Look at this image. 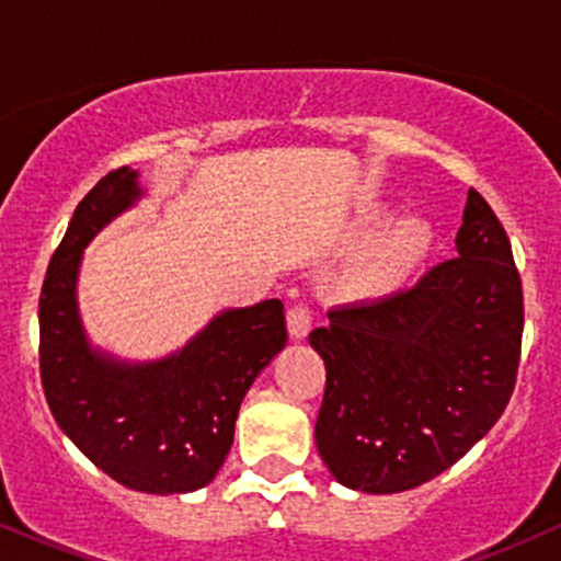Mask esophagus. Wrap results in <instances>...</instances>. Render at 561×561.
<instances>
[{
  "mask_svg": "<svg viewBox=\"0 0 561 561\" xmlns=\"http://www.w3.org/2000/svg\"><path fill=\"white\" fill-rule=\"evenodd\" d=\"M311 321H313L311 308H308L306 302H295V306L287 311V330L295 340L308 337V332H311Z\"/></svg>",
  "mask_w": 561,
  "mask_h": 561,
  "instance_id": "34e87169",
  "label": "esophagus"
}]
</instances>
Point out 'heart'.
I'll return each instance as SVG.
<instances>
[{
    "instance_id": "b5f03b06",
    "label": "heart",
    "mask_w": 561,
    "mask_h": 561,
    "mask_svg": "<svg viewBox=\"0 0 561 561\" xmlns=\"http://www.w3.org/2000/svg\"><path fill=\"white\" fill-rule=\"evenodd\" d=\"M388 208L379 203L364 205L347 224V240L362 242L382 218ZM433 248V231L427 221L416 216H401L385 224L369 242L353 255L340 279V287L351 300H382L414 279Z\"/></svg>"
}]
</instances>
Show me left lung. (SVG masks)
Instances as JSON below:
<instances>
[{
    "label": "left lung",
    "instance_id": "1",
    "mask_svg": "<svg viewBox=\"0 0 561 561\" xmlns=\"http://www.w3.org/2000/svg\"><path fill=\"white\" fill-rule=\"evenodd\" d=\"M459 255L405 293L332 308L317 448L334 480L401 493L437 478L504 414L523 347V282L493 208L469 190Z\"/></svg>",
    "mask_w": 561,
    "mask_h": 561
}]
</instances>
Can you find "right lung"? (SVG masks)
I'll return each instance as SVG.
<instances>
[{"label": "right lung", "instance_id": "add662e5", "mask_svg": "<svg viewBox=\"0 0 561 561\" xmlns=\"http://www.w3.org/2000/svg\"><path fill=\"white\" fill-rule=\"evenodd\" d=\"M139 197L137 171L124 165L76 208L38 298V369L55 422L94 467L131 491L190 493L218 474L244 392L287 345L285 306L274 298L218 313L160 362L94 351L76 306L81 250Z\"/></svg>", "mask_w": 561, "mask_h": 561}]
</instances>
